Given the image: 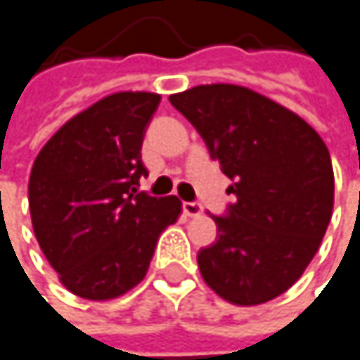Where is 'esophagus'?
<instances>
[{
    "instance_id": "esophagus-1",
    "label": "esophagus",
    "mask_w": 360,
    "mask_h": 360,
    "mask_svg": "<svg viewBox=\"0 0 360 360\" xmlns=\"http://www.w3.org/2000/svg\"><path fill=\"white\" fill-rule=\"evenodd\" d=\"M184 213H186V215H190V217H196V215H200V213H202V205H200V202H196V200H192V202H184Z\"/></svg>"
}]
</instances>
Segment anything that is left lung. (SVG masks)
Instances as JSON below:
<instances>
[{"label": "left lung", "instance_id": "left-lung-1", "mask_svg": "<svg viewBox=\"0 0 360 360\" xmlns=\"http://www.w3.org/2000/svg\"><path fill=\"white\" fill-rule=\"evenodd\" d=\"M233 181L213 215L217 239L198 252L202 279L235 305L286 292L316 256L333 213V166L309 123L239 85H198L168 98Z\"/></svg>", "mask_w": 360, "mask_h": 360}]
</instances>
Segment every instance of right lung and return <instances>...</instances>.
<instances>
[{
  "instance_id": "obj_1",
  "label": "right lung",
  "mask_w": 360,
  "mask_h": 360,
  "mask_svg": "<svg viewBox=\"0 0 360 360\" xmlns=\"http://www.w3.org/2000/svg\"><path fill=\"white\" fill-rule=\"evenodd\" d=\"M158 94H112L61 125L30 176L36 239L61 284L81 299L108 301L147 275L162 230L181 200L139 192L141 147Z\"/></svg>"
}]
</instances>
